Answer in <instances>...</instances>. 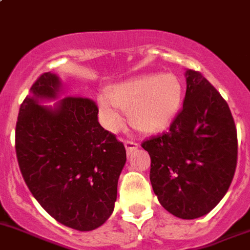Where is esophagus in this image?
Returning a JSON list of instances; mask_svg holds the SVG:
<instances>
[{
	"mask_svg": "<svg viewBox=\"0 0 250 250\" xmlns=\"http://www.w3.org/2000/svg\"><path fill=\"white\" fill-rule=\"evenodd\" d=\"M125 148L126 150H127V153H132L133 150H136V149L138 148V144L135 142V141H130V140H126L125 141Z\"/></svg>",
	"mask_w": 250,
	"mask_h": 250,
	"instance_id": "34e87169",
	"label": "esophagus"
}]
</instances>
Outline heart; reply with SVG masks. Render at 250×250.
<instances>
[{"label":"heart","mask_w":250,"mask_h":250,"mask_svg":"<svg viewBox=\"0 0 250 250\" xmlns=\"http://www.w3.org/2000/svg\"><path fill=\"white\" fill-rule=\"evenodd\" d=\"M181 82L169 73L146 74L113 86L99 101L104 124L109 131L119 130L123 118L119 109L128 112L135 128L146 133L160 132L174 118L182 102Z\"/></svg>","instance_id":"obj_1"}]
</instances>
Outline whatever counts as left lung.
Returning <instances> with one entry per match:
<instances>
[{
	"instance_id": "1",
	"label": "left lung",
	"mask_w": 250,
	"mask_h": 250,
	"mask_svg": "<svg viewBox=\"0 0 250 250\" xmlns=\"http://www.w3.org/2000/svg\"><path fill=\"white\" fill-rule=\"evenodd\" d=\"M183 109L169 130L142 143L161 206L182 219L209 213L237 166V130L228 102L200 72L189 69Z\"/></svg>"
}]
</instances>
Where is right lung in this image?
<instances>
[{"label": "right lung", "mask_w": 250, "mask_h": 250, "mask_svg": "<svg viewBox=\"0 0 250 250\" xmlns=\"http://www.w3.org/2000/svg\"><path fill=\"white\" fill-rule=\"evenodd\" d=\"M61 82L41 74L22 101L15 126V151L27 188L56 221L91 231L114 209L126 150L97 120L91 99L66 96L55 108L38 104L55 99Z\"/></svg>", "instance_id": "right-lung-1"}]
</instances>
